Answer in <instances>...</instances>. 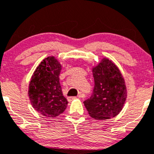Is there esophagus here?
<instances>
[{"instance_id": "34e87169", "label": "esophagus", "mask_w": 154, "mask_h": 154, "mask_svg": "<svg viewBox=\"0 0 154 154\" xmlns=\"http://www.w3.org/2000/svg\"><path fill=\"white\" fill-rule=\"evenodd\" d=\"M79 97H82V95H80L79 96ZM77 99V97H70L67 98V100H68L69 101H72V100H74Z\"/></svg>"}]
</instances>
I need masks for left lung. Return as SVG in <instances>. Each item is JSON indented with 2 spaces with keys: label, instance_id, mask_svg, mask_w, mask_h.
Instances as JSON below:
<instances>
[{
  "label": "left lung",
  "instance_id": "left-lung-1",
  "mask_svg": "<svg viewBox=\"0 0 154 154\" xmlns=\"http://www.w3.org/2000/svg\"><path fill=\"white\" fill-rule=\"evenodd\" d=\"M94 89L90 99L84 102L88 113L95 120L116 117L124 108L127 97L125 80L111 60L103 57L92 67Z\"/></svg>",
  "mask_w": 154,
  "mask_h": 154
}]
</instances>
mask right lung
<instances>
[{"instance_id":"right-lung-1","label":"right lung","mask_w":154,"mask_h":154,"mask_svg":"<svg viewBox=\"0 0 154 154\" xmlns=\"http://www.w3.org/2000/svg\"><path fill=\"white\" fill-rule=\"evenodd\" d=\"M62 65L54 56H48L38 64L28 86V97L34 110L44 117H56L67 108L59 81Z\"/></svg>"}]
</instances>
